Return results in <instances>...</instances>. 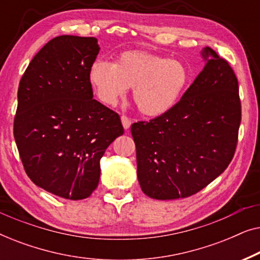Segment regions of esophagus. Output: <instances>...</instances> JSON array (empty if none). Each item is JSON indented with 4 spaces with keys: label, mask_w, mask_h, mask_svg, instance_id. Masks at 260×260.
<instances>
[{
    "label": "esophagus",
    "mask_w": 260,
    "mask_h": 260,
    "mask_svg": "<svg viewBox=\"0 0 260 260\" xmlns=\"http://www.w3.org/2000/svg\"><path fill=\"white\" fill-rule=\"evenodd\" d=\"M120 120H122V124H123V127L125 130H127L129 129V127L131 126V119L129 118V117H126V116H122L120 117Z\"/></svg>",
    "instance_id": "esophagus-1"
}]
</instances>
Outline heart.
Returning a JSON list of instances; mask_svg holds the SVG:
<instances>
[{
    "mask_svg": "<svg viewBox=\"0 0 260 260\" xmlns=\"http://www.w3.org/2000/svg\"><path fill=\"white\" fill-rule=\"evenodd\" d=\"M88 79L106 105H116L133 87V101L141 113L158 117L169 112L189 86L191 74L179 60L143 51H126L117 61L95 60Z\"/></svg>",
    "mask_w": 260,
    "mask_h": 260,
    "instance_id": "1",
    "label": "heart"
}]
</instances>
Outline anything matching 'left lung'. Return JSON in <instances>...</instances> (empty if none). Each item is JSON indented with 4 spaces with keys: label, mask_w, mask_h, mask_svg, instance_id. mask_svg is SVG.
<instances>
[{
    "label": "left lung",
    "mask_w": 260,
    "mask_h": 260,
    "mask_svg": "<svg viewBox=\"0 0 260 260\" xmlns=\"http://www.w3.org/2000/svg\"><path fill=\"white\" fill-rule=\"evenodd\" d=\"M204 70L165 115L131 125L137 177L156 200L188 198L215 180L232 161L241 120L232 67L205 47Z\"/></svg>",
    "instance_id": "left-lung-1"
}]
</instances>
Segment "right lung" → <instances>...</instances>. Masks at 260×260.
<instances>
[{
    "instance_id": "1",
    "label": "right lung",
    "mask_w": 260,
    "mask_h": 260,
    "mask_svg": "<svg viewBox=\"0 0 260 260\" xmlns=\"http://www.w3.org/2000/svg\"><path fill=\"white\" fill-rule=\"evenodd\" d=\"M99 49L95 38L52 39L17 91L14 137L23 168L37 186L69 200L90 197L101 158L124 134L118 113L93 99L88 72Z\"/></svg>"
}]
</instances>
